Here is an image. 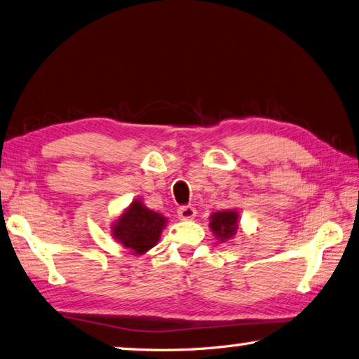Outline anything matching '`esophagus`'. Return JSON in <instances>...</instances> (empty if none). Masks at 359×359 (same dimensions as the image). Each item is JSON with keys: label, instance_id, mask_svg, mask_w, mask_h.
Instances as JSON below:
<instances>
[{"label": "esophagus", "instance_id": "1", "mask_svg": "<svg viewBox=\"0 0 359 359\" xmlns=\"http://www.w3.org/2000/svg\"><path fill=\"white\" fill-rule=\"evenodd\" d=\"M196 217V210L192 205H184L178 209V218L182 221H192Z\"/></svg>", "mask_w": 359, "mask_h": 359}]
</instances>
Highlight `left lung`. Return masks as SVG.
Here are the masks:
<instances>
[{
  "label": "left lung",
  "mask_w": 359,
  "mask_h": 359,
  "mask_svg": "<svg viewBox=\"0 0 359 359\" xmlns=\"http://www.w3.org/2000/svg\"><path fill=\"white\" fill-rule=\"evenodd\" d=\"M209 227L219 243L233 240L238 229H240V213L235 209L213 212L209 217Z\"/></svg>",
  "instance_id": "1"
}]
</instances>
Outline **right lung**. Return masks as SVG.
Instances as JSON below:
<instances>
[{
  "instance_id": "right-lung-1",
  "label": "right lung",
  "mask_w": 359,
  "mask_h": 359,
  "mask_svg": "<svg viewBox=\"0 0 359 359\" xmlns=\"http://www.w3.org/2000/svg\"><path fill=\"white\" fill-rule=\"evenodd\" d=\"M167 218L144 205L140 198H135L123 213L112 222L110 233L130 255H144L155 247L161 238Z\"/></svg>"
}]
</instances>
